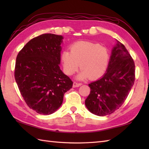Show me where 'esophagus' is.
<instances>
[{"label": "esophagus", "instance_id": "obj_1", "mask_svg": "<svg viewBox=\"0 0 149 149\" xmlns=\"http://www.w3.org/2000/svg\"><path fill=\"white\" fill-rule=\"evenodd\" d=\"M81 85H82L81 83H77V82H74V83H73V87L74 88L79 87V86H80Z\"/></svg>", "mask_w": 149, "mask_h": 149}]
</instances>
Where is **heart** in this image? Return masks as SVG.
Segmentation results:
<instances>
[{"label": "heart", "mask_w": 149, "mask_h": 149, "mask_svg": "<svg viewBox=\"0 0 149 149\" xmlns=\"http://www.w3.org/2000/svg\"><path fill=\"white\" fill-rule=\"evenodd\" d=\"M63 69L66 74L72 75L79 68L82 70L79 79L89 77L97 79L106 72L109 61V53L106 47L90 42L80 41L70 46V52L61 53Z\"/></svg>", "instance_id": "1"}]
</instances>
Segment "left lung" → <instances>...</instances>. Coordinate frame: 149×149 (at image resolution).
<instances>
[{
    "label": "left lung",
    "mask_w": 149,
    "mask_h": 149,
    "mask_svg": "<svg viewBox=\"0 0 149 149\" xmlns=\"http://www.w3.org/2000/svg\"><path fill=\"white\" fill-rule=\"evenodd\" d=\"M135 81V65L125 47L117 41L107 72L100 79L90 83V93L85 100L94 115L106 116L122 106Z\"/></svg>",
    "instance_id": "left-lung-1"
}]
</instances>
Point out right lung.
Listing matches in <instances>:
<instances>
[{
    "label": "right lung",
    "mask_w": 149,
    "mask_h": 149,
    "mask_svg": "<svg viewBox=\"0 0 149 149\" xmlns=\"http://www.w3.org/2000/svg\"><path fill=\"white\" fill-rule=\"evenodd\" d=\"M61 35L46 33L34 38L18 52L15 78L27 105L42 115L55 112L72 88L70 78L60 70Z\"/></svg>",
    "instance_id": "obj_1"
}]
</instances>
